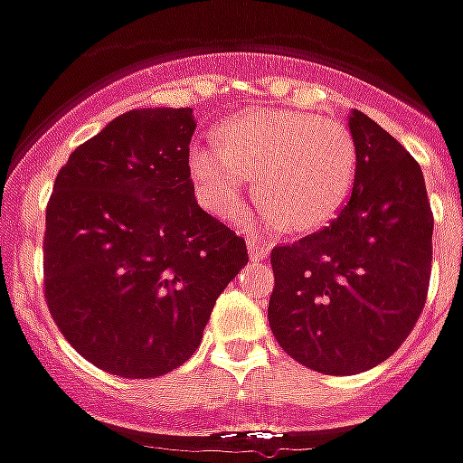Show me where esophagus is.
<instances>
[{
  "label": "esophagus",
  "mask_w": 463,
  "mask_h": 463,
  "mask_svg": "<svg viewBox=\"0 0 463 463\" xmlns=\"http://www.w3.org/2000/svg\"><path fill=\"white\" fill-rule=\"evenodd\" d=\"M247 250H250V257H252L254 261L267 260L269 247H267V245H261L260 240H247Z\"/></svg>",
  "instance_id": "1"
}]
</instances>
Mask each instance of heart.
I'll list each match as a JSON object with an SVG mask.
<instances>
[{
    "mask_svg": "<svg viewBox=\"0 0 463 463\" xmlns=\"http://www.w3.org/2000/svg\"><path fill=\"white\" fill-rule=\"evenodd\" d=\"M355 141L336 119L260 108L225 122L218 141H192L189 177L203 209L238 218L254 173L257 213L269 231H315L334 218L353 187Z\"/></svg>",
    "mask_w": 463,
    "mask_h": 463,
    "instance_id": "b5f03b06",
    "label": "heart"
}]
</instances>
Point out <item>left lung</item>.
<instances>
[{
	"mask_svg": "<svg viewBox=\"0 0 463 463\" xmlns=\"http://www.w3.org/2000/svg\"><path fill=\"white\" fill-rule=\"evenodd\" d=\"M351 196L326 228L276 247L269 324L290 358L324 374L380 365L428 296L432 211L423 170L377 122L351 110Z\"/></svg>",
	"mask_w": 463,
	"mask_h": 463,
	"instance_id": "1",
	"label": "left lung"
}]
</instances>
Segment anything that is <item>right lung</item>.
<instances>
[{
	"label": "right lung",
	"instance_id": "obj_1",
	"mask_svg": "<svg viewBox=\"0 0 463 463\" xmlns=\"http://www.w3.org/2000/svg\"><path fill=\"white\" fill-rule=\"evenodd\" d=\"M192 108L129 110L69 156L45 216V300L105 373L148 380L192 358L245 240L196 203Z\"/></svg>",
	"mask_w": 463,
	"mask_h": 463
}]
</instances>
